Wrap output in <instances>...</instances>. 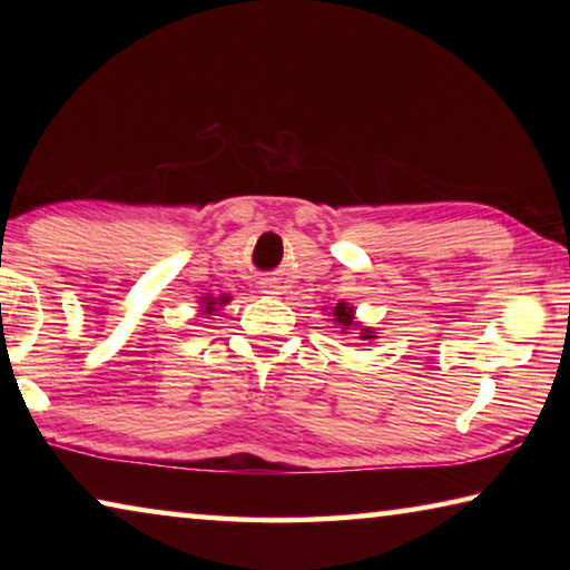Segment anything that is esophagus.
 <instances>
[{
	"label": "esophagus",
	"mask_w": 570,
	"mask_h": 570,
	"mask_svg": "<svg viewBox=\"0 0 570 570\" xmlns=\"http://www.w3.org/2000/svg\"><path fill=\"white\" fill-rule=\"evenodd\" d=\"M262 294L276 296V294H282V286H278L276 278H264V282H262Z\"/></svg>",
	"instance_id": "obj_1"
}]
</instances>
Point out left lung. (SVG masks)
I'll list each match as a JSON object with an SVG mask.
<instances>
[{"instance_id": "left-lung-1", "label": "left lung", "mask_w": 570, "mask_h": 570, "mask_svg": "<svg viewBox=\"0 0 570 570\" xmlns=\"http://www.w3.org/2000/svg\"><path fill=\"white\" fill-rule=\"evenodd\" d=\"M332 322L340 324L342 334H356V340H362V342L377 340V332H374L372 326H364L362 322H356L354 306H350L346 302H340L336 306H332Z\"/></svg>"}]
</instances>
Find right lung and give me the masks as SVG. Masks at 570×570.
Masks as SVG:
<instances>
[{
  "instance_id": "add662e5",
  "label": "right lung",
  "mask_w": 570,
  "mask_h": 570,
  "mask_svg": "<svg viewBox=\"0 0 570 570\" xmlns=\"http://www.w3.org/2000/svg\"><path fill=\"white\" fill-rule=\"evenodd\" d=\"M204 306H200V312L204 314H214V312H218V306H224V304H228V296H206L204 302H200Z\"/></svg>"
}]
</instances>
